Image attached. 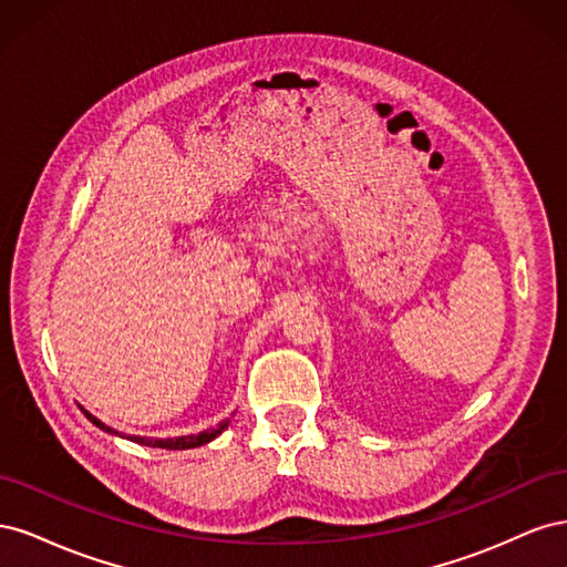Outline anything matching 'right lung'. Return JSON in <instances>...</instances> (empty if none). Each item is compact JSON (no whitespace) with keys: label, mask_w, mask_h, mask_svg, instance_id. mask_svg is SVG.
<instances>
[{"label":"right lung","mask_w":567,"mask_h":567,"mask_svg":"<svg viewBox=\"0 0 567 567\" xmlns=\"http://www.w3.org/2000/svg\"><path fill=\"white\" fill-rule=\"evenodd\" d=\"M82 411H84V416H87V419H90L96 427H101V431H104V433L120 435L117 431H113V427H109L106 423H101L96 416H92L87 409H82ZM227 425H229V419L217 423L215 427H208V431H203V433H198V435H182V437H165V440H161V437L130 435L127 440H132V442H136V444H144V447H158V450H194V447H200V444L213 442L221 431H225ZM120 437H125V435H120Z\"/></svg>","instance_id":"add662e5"}]
</instances>
